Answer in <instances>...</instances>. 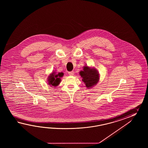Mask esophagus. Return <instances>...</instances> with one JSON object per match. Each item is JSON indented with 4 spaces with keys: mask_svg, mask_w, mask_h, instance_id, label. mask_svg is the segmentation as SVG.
<instances>
[{
    "mask_svg": "<svg viewBox=\"0 0 148 148\" xmlns=\"http://www.w3.org/2000/svg\"><path fill=\"white\" fill-rule=\"evenodd\" d=\"M68 73H69V75H74V72L73 71H71V72H69Z\"/></svg>",
    "mask_w": 148,
    "mask_h": 148,
    "instance_id": "34e87169",
    "label": "esophagus"
}]
</instances>
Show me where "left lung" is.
<instances>
[{
	"mask_svg": "<svg viewBox=\"0 0 148 148\" xmlns=\"http://www.w3.org/2000/svg\"><path fill=\"white\" fill-rule=\"evenodd\" d=\"M80 75L87 88H91L96 85L99 81V73L95 69H91L88 66H85L84 70L80 72Z\"/></svg>",
	"mask_w": 148,
	"mask_h": 148,
	"instance_id": "obj_1",
	"label": "left lung"
}]
</instances>
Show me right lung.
Wrapping results in <instances>:
<instances>
[{"mask_svg": "<svg viewBox=\"0 0 148 148\" xmlns=\"http://www.w3.org/2000/svg\"><path fill=\"white\" fill-rule=\"evenodd\" d=\"M63 75L62 73H59L58 75H56L55 73H53L49 77L48 82L49 84L52 85V86H57L60 84L61 79Z\"/></svg>", "mask_w": 148, "mask_h": 148, "instance_id": "1", "label": "right lung"}]
</instances>
